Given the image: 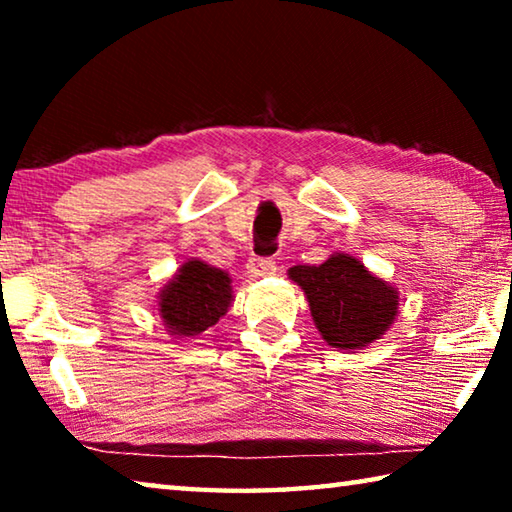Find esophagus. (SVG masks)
<instances>
[{
	"label": "esophagus",
	"instance_id": "obj_1",
	"mask_svg": "<svg viewBox=\"0 0 512 512\" xmlns=\"http://www.w3.org/2000/svg\"><path fill=\"white\" fill-rule=\"evenodd\" d=\"M248 275L250 277H266V275H273L275 273V259L271 257H250L248 259Z\"/></svg>",
	"mask_w": 512,
	"mask_h": 512
}]
</instances>
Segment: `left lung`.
<instances>
[{"instance_id":"obj_1","label":"left lung","mask_w":512,"mask_h":512,"mask_svg":"<svg viewBox=\"0 0 512 512\" xmlns=\"http://www.w3.org/2000/svg\"><path fill=\"white\" fill-rule=\"evenodd\" d=\"M289 277L305 291L318 332L332 348H366L397 314L395 289L354 257L332 255L318 266H293Z\"/></svg>"}]
</instances>
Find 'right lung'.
Instances as JSON below:
<instances>
[{
	"instance_id": "add662e5",
	"label": "right lung",
	"mask_w": 512,
	"mask_h": 512,
	"mask_svg": "<svg viewBox=\"0 0 512 512\" xmlns=\"http://www.w3.org/2000/svg\"><path fill=\"white\" fill-rule=\"evenodd\" d=\"M230 277L203 262H187L160 293V316L178 336H196L230 307Z\"/></svg>"
}]
</instances>
